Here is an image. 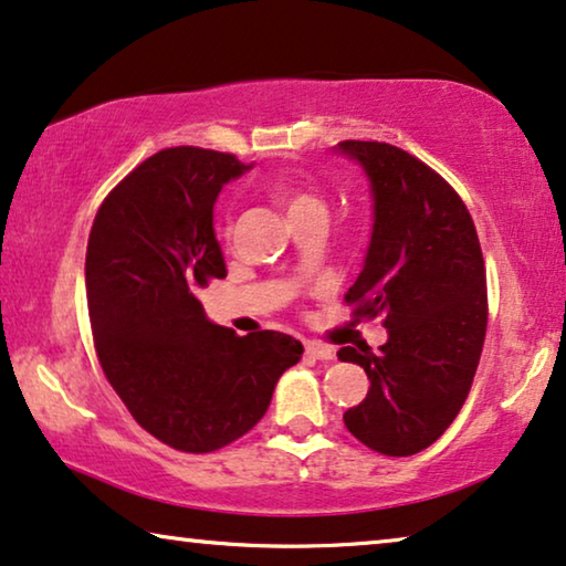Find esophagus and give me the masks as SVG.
I'll use <instances>...</instances> for the list:
<instances>
[{"label":"esophagus","mask_w":566,"mask_h":566,"mask_svg":"<svg viewBox=\"0 0 566 566\" xmlns=\"http://www.w3.org/2000/svg\"><path fill=\"white\" fill-rule=\"evenodd\" d=\"M305 353L310 358H317V360H333L335 350L331 348V345L325 343H317V340H307L305 343Z\"/></svg>","instance_id":"esophagus-1"}]
</instances>
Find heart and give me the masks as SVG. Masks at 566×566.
<instances>
[{
    "label": "heart",
    "mask_w": 566,
    "mask_h": 566,
    "mask_svg": "<svg viewBox=\"0 0 566 566\" xmlns=\"http://www.w3.org/2000/svg\"><path fill=\"white\" fill-rule=\"evenodd\" d=\"M276 200L282 202L286 216H300L307 213V210H325L323 200H319L315 192H310L305 188H282L276 190Z\"/></svg>",
    "instance_id": "heart-1"
}]
</instances>
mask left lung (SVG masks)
<instances>
[{
  "instance_id": "1",
  "label": "left lung",
  "mask_w": 566,
  "mask_h": 566,
  "mask_svg": "<svg viewBox=\"0 0 566 566\" xmlns=\"http://www.w3.org/2000/svg\"><path fill=\"white\" fill-rule=\"evenodd\" d=\"M368 177L374 229L364 272L345 300L356 317L384 315L376 353L337 350L368 376V394L343 415L370 450L407 458L442 437L468 399L483 353L488 292L475 223L432 167L386 142H340Z\"/></svg>"
}]
</instances>
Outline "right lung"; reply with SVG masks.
I'll return each mask as SVG.
<instances>
[{
    "mask_svg": "<svg viewBox=\"0 0 566 566\" xmlns=\"http://www.w3.org/2000/svg\"><path fill=\"white\" fill-rule=\"evenodd\" d=\"M251 165L200 147L145 159L98 208L86 251L88 315L101 368L159 442L213 452L266 415L302 343L210 323L198 290L226 276L213 206Z\"/></svg>",
    "mask_w": 566,
    "mask_h": 566,
    "instance_id": "obj_1",
    "label": "right lung"
}]
</instances>
